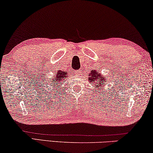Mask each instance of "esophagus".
I'll use <instances>...</instances> for the list:
<instances>
[{"mask_svg":"<svg viewBox=\"0 0 153 153\" xmlns=\"http://www.w3.org/2000/svg\"><path fill=\"white\" fill-rule=\"evenodd\" d=\"M81 70H76V71H75V74H81Z\"/></svg>","mask_w":153,"mask_h":153,"instance_id":"obj_1","label":"esophagus"}]
</instances>
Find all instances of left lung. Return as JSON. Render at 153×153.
I'll use <instances>...</instances> for the list:
<instances>
[{"instance_id": "left-lung-1", "label": "left lung", "mask_w": 153, "mask_h": 153, "mask_svg": "<svg viewBox=\"0 0 153 153\" xmlns=\"http://www.w3.org/2000/svg\"><path fill=\"white\" fill-rule=\"evenodd\" d=\"M89 83H93L95 86V91H100L101 88H103L106 85V77L100 74L97 70H92L88 74Z\"/></svg>"}]
</instances>
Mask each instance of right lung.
<instances>
[{
    "mask_svg": "<svg viewBox=\"0 0 153 153\" xmlns=\"http://www.w3.org/2000/svg\"><path fill=\"white\" fill-rule=\"evenodd\" d=\"M68 72H66V71L58 70L56 76L52 77L51 83H53V85H56L54 84L55 83H57V85L58 83L59 84V83L62 82V81H63L65 79H66V78H68ZM56 87H57V85H56Z\"/></svg>",
    "mask_w": 153,
    "mask_h": 153,
    "instance_id": "add662e5",
    "label": "right lung"
}]
</instances>
